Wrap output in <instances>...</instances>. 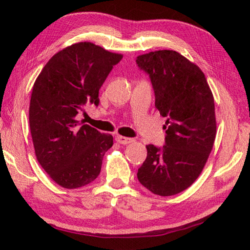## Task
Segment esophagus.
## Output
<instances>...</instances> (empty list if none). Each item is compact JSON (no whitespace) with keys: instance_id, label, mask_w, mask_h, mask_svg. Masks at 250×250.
Segmentation results:
<instances>
[{"instance_id":"34e87169","label":"esophagus","mask_w":250,"mask_h":250,"mask_svg":"<svg viewBox=\"0 0 250 250\" xmlns=\"http://www.w3.org/2000/svg\"><path fill=\"white\" fill-rule=\"evenodd\" d=\"M116 141L118 143H120V145H129V143L133 142V139L126 138V137H122V135H117Z\"/></svg>"}]
</instances>
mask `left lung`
<instances>
[{
    "label": "left lung",
    "mask_w": 250,
    "mask_h": 250,
    "mask_svg": "<svg viewBox=\"0 0 250 250\" xmlns=\"http://www.w3.org/2000/svg\"><path fill=\"white\" fill-rule=\"evenodd\" d=\"M150 76L155 107L167 117L166 146L147 145L138 180L155 195L171 196L188 188L204 168L216 137L214 97L200 67L175 50L138 56Z\"/></svg>",
    "instance_id": "left-lung-1"
}]
</instances>
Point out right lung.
<instances>
[{"label":"right lung","instance_id":"obj_1","mask_svg":"<svg viewBox=\"0 0 250 250\" xmlns=\"http://www.w3.org/2000/svg\"><path fill=\"white\" fill-rule=\"evenodd\" d=\"M122 55L80 42L59 50L34 83L29 128L36 159L55 183L78 188L99 175L105 152L113 145L77 120L86 103L98 105L99 89Z\"/></svg>","mask_w":250,"mask_h":250}]
</instances>
